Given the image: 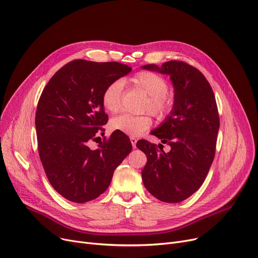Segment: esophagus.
I'll return each instance as SVG.
<instances>
[{"label":"esophagus","instance_id":"esophagus-1","mask_svg":"<svg viewBox=\"0 0 258 258\" xmlns=\"http://www.w3.org/2000/svg\"><path fill=\"white\" fill-rule=\"evenodd\" d=\"M131 142H132V145L134 148H136V143H137V139L135 137H131Z\"/></svg>","mask_w":258,"mask_h":258}]
</instances>
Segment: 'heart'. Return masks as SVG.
I'll return each instance as SVG.
<instances>
[{"label":"heart","mask_w":258,"mask_h":258,"mask_svg":"<svg viewBox=\"0 0 258 258\" xmlns=\"http://www.w3.org/2000/svg\"><path fill=\"white\" fill-rule=\"evenodd\" d=\"M132 83L148 96L144 111L152 113L159 119L165 118L170 113L173 97L168 93V83L163 76L151 71H141L132 78ZM122 89L123 86L120 80H114L104 88L101 94V103L106 112L116 114L120 111ZM152 123L150 116L123 114L113 118L110 126L113 131L121 132L131 137H138L150 128Z\"/></svg>","instance_id":"obj_1"}]
</instances>
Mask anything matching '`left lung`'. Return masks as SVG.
Listing matches in <instances>:
<instances>
[{
    "instance_id": "8db88e82",
    "label": "left lung",
    "mask_w": 258,
    "mask_h": 258,
    "mask_svg": "<svg viewBox=\"0 0 258 258\" xmlns=\"http://www.w3.org/2000/svg\"><path fill=\"white\" fill-rule=\"evenodd\" d=\"M142 69L169 75L174 90L170 114L152 132L170 151L159 152L146 140L137 142L147 157L143 184L158 200L179 203L202 186L213 162L220 128L218 105L206 77L190 64L170 60Z\"/></svg>"
}]
</instances>
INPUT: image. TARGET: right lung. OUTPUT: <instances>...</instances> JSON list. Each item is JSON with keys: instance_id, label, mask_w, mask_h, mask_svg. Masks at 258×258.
I'll use <instances>...</instances> for the list:
<instances>
[{"instance_id": "obj_1", "label": "right lung", "mask_w": 258, "mask_h": 258, "mask_svg": "<svg viewBox=\"0 0 258 258\" xmlns=\"http://www.w3.org/2000/svg\"><path fill=\"white\" fill-rule=\"evenodd\" d=\"M131 71L116 61L75 59L52 76L40 95L35 114L38 154L50 184L64 199L86 203L98 198L131 153L130 139L116 131L96 150L89 147L104 135V88Z\"/></svg>"}]
</instances>
